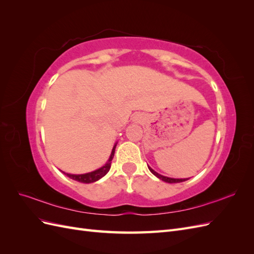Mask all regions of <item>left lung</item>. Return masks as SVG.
<instances>
[{"label":"left lung","mask_w":254,"mask_h":254,"mask_svg":"<svg viewBox=\"0 0 254 254\" xmlns=\"http://www.w3.org/2000/svg\"><path fill=\"white\" fill-rule=\"evenodd\" d=\"M148 168H149V171L157 177V178H159L160 180H162V181H164V182H167V183H179V182H183V181H187V180H189V179H190V178H184V179H175V178H170V177H165V176H162V175L158 174L157 172L153 171L150 166H148Z\"/></svg>","instance_id":"obj_1"}]
</instances>
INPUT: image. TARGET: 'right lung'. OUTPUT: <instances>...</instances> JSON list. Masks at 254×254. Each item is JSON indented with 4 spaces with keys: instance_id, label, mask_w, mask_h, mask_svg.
I'll return each mask as SVG.
<instances>
[{
    "instance_id": "right-lung-1",
    "label": "right lung",
    "mask_w": 254,
    "mask_h": 254,
    "mask_svg": "<svg viewBox=\"0 0 254 254\" xmlns=\"http://www.w3.org/2000/svg\"><path fill=\"white\" fill-rule=\"evenodd\" d=\"M117 144L115 143L113 148H112V151H111V155L108 159V161H107V163L105 165H103L101 168H98V170H95L93 172L91 173H87V174H80V175H74V174H67V173H64L63 172L64 175H66L68 178H71L75 181H78V182H81V183H92V182H95L97 180H99L101 178H103V177L108 173L110 171V167H111V161L114 157V151H115V147H117Z\"/></svg>"
}]
</instances>
